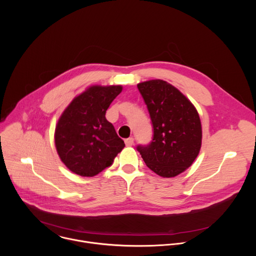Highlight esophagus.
Wrapping results in <instances>:
<instances>
[{"mask_svg": "<svg viewBox=\"0 0 256 256\" xmlns=\"http://www.w3.org/2000/svg\"><path fill=\"white\" fill-rule=\"evenodd\" d=\"M124 142L128 146V147H130V146L134 144V138H128L124 140Z\"/></svg>", "mask_w": 256, "mask_h": 256, "instance_id": "34e87169", "label": "esophagus"}]
</instances>
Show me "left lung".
Masks as SVG:
<instances>
[{
	"label": "left lung",
	"instance_id": "left-lung-1",
	"mask_svg": "<svg viewBox=\"0 0 256 256\" xmlns=\"http://www.w3.org/2000/svg\"><path fill=\"white\" fill-rule=\"evenodd\" d=\"M150 114L153 140L136 150L152 171L174 177L186 171L202 147V124L194 104L177 88L163 80L138 84Z\"/></svg>",
	"mask_w": 256,
	"mask_h": 256
}]
</instances>
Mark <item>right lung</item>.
I'll return each mask as SVG.
<instances>
[{
  "label": "right lung",
  "instance_id": "add662e5",
  "mask_svg": "<svg viewBox=\"0 0 256 256\" xmlns=\"http://www.w3.org/2000/svg\"><path fill=\"white\" fill-rule=\"evenodd\" d=\"M122 91L120 85L91 86L64 109L56 126L54 144L62 162L72 172L95 176L124 148V142L105 118Z\"/></svg>",
  "mask_w": 256,
  "mask_h": 256
}]
</instances>
